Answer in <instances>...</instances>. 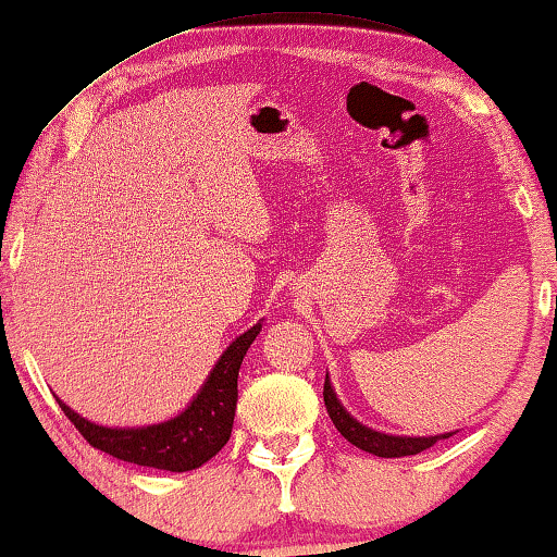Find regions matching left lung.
I'll return each mask as SVG.
<instances>
[{
	"label": "left lung",
	"instance_id": "obj_1",
	"mask_svg": "<svg viewBox=\"0 0 557 557\" xmlns=\"http://www.w3.org/2000/svg\"><path fill=\"white\" fill-rule=\"evenodd\" d=\"M323 400H326V410H329L333 425L338 428V433L344 435L348 443H354L356 448L373 453V456H381V458L416 456V453L431 448V446H435V443L448 438L450 435V433H446V435H431V438H398V435L371 431V428H366L358 421H354V418H350L344 410V406L338 404L336 393H333L331 383H329V375H326V383H323Z\"/></svg>",
	"mask_w": 557,
	"mask_h": 557
}]
</instances>
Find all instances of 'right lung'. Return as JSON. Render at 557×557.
Masks as SVG:
<instances>
[{"label":"right lung","instance_id":"1","mask_svg":"<svg viewBox=\"0 0 557 557\" xmlns=\"http://www.w3.org/2000/svg\"><path fill=\"white\" fill-rule=\"evenodd\" d=\"M259 331L261 323H256L224 350L199 396L174 421L119 431V428L84 421L62 400H59V406L76 431L84 435V441L97 450H104L109 456L126 460V463L186 473V470L207 463L228 443L238 400V368H242L246 350L251 348Z\"/></svg>","mask_w":557,"mask_h":557}]
</instances>
